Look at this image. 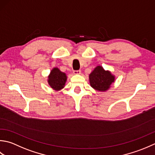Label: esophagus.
I'll use <instances>...</instances> for the list:
<instances>
[{
    "instance_id": "obj_1",
    "label": "esophagus",
    "mask_w": 155,
    "mask_h": 155,
    "mask_svg": "<svg viewBox=\"0 0 155 155\" xmlns=\"http://www.w3.org/2000/svg\"><path fill=\"white\" fill-rule=\"evenodd\" d=\"M74 74L75 75H79L81 74V71L80 70H75V71H74Z\"/></svg>"
}]
</instances>
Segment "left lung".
<instances>
[{"label":"left lung","instance_id":"obj_1","mask_svg":"<svg viewBox=\"0 0 155 155\" xmlns=\"http://www.w3.org/2000/svg\"><path fill=\"white\" fill-rule=\"evenodd\" d=\"M90 86L101 92L108 90L115 81V75L109 70H105L102 66L97 65L89 75Z\"/></svg>","mask_w":155,"mask_h":155}]
</instances>
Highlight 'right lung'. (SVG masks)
Listing matches in <instances>:
<instances>
[{
    "label": "right lung",
    "instance_id": "add662e5",
    "mask_svg": "<svg viewBox=\"0 0 155 155\" xmlns=\"http://www.w3.org/2000/svg\"><path fill=\"white\" fill-rule=\"evenodd\" d=\"M68 76L58 68H53L47 76V82L53 90L60 91L65 87Z\"/></svg>",
    "mask_w": 155,
    "mask_h": 155
}]
</instances>
